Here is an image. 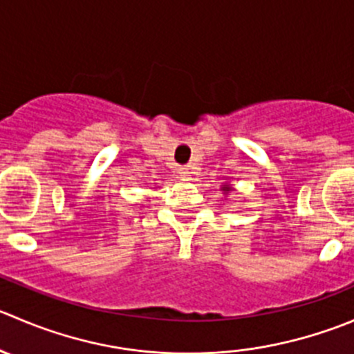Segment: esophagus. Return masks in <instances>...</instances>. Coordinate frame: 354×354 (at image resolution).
<instances>
[{
    "label": "esophagus",
    "mask_w": 354,
    "mask_h": 354,
    "mask_svg": "<svg viewBox=\"0 0 354 354\" xmlns=\"http://www.w3.org/2000/svg\"><path fill=\"white\" fill-rule=\"evenodd\" d=\"M178 171H180V178L185 181H190L194 176V166H181Z\"/></svg>",
    "instance_id": "1"
}]
</instances>
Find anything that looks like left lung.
Segmentation results:
<instances>
[{"mask_svg":"<svg viewBox=\"0 0 354 354\" xmlns=\"http://www.w3.org/2000/svg\"><path fill=\"white\" fill-rule=\"evenodd\" d=\"M223 192H230V185H223Z\"/></svg>","mask_w":354,"mask_h":354,"instance_id":"1","label":"left lung"}]
</instances>
